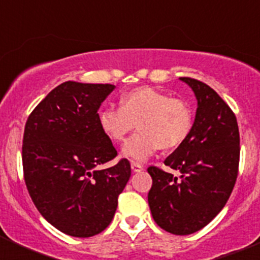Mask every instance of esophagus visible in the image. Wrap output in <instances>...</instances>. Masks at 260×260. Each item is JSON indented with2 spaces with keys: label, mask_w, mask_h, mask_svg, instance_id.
I'll return each instance as SVG.
<instances>
[{
  "label": "esophagus",
  "mask_w": 260,
  "mask_h": 260,
  "mask_svg": "<svg viewBox=\"0 0 260 260\" xmlns=\"http://www.w3.org/2000/svg\"><path fill=\"white\" fill-rule=\"evenodd\" d=\"M132 171L133 172L143 171V165H141L139 162H132Z\"/></svg>",
  "instance_id": "esophagus-1"
}]
</instances>
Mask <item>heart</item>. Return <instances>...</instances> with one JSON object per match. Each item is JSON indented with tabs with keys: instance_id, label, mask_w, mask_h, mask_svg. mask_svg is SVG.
<instances>
[{
	"instance_id": "heart-1",
	"label": "heart",
	"mask_w": 260,
	"mask_h": 260,
	"mask_svg": "<svg viewBox=\"0 0 260 260\" xmlns=\"http://www.w3.org/2000/svg\"><path fill=\"white\" fill-rule=\"evenodd\" d=\"M138 122L139 132L122 147L133 161H146L160 147L173 148L189 137L192 110L189 103L153 87H137L121 96V107L107 105L99 112V125L114 142H122Z\"/></svg>"
}]
</instances>
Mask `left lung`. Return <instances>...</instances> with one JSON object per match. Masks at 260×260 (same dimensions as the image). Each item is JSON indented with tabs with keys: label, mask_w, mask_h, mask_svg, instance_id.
<instances>
[{
	"label": "left lung",
	"mask_w": 260,
	"mask_h": 260,
	"mask_svg": "<svg viewBox=\"0 0 260 260\" xmlns=\"http://www.w3.org/2000/svg\"><path fill=\"white\" fill-rule=\"evenodd\" d=\"M189 84L198 108L189 137L164 164L180 178L150 167L152 187L148 204L156 224L177 236L201 231L228 202L238 176L240 132L229 105L210 86L180 78Z\"/></svg>",
	"instance_id": "left-lung-1"
}]
</instances>
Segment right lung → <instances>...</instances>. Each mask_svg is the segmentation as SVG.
<instances>
[{
    "instance_id": "1",
    "label": "right lung",
    "mask_w": 260,
    "mask_h": 260,
    "mask_svg": "<svg viewBox=\"0 0 260 260\" xmlns=\"http://www.w3.org/2000/svg\"><path fill=\"white\" fill-rule=\"evenodd\" d=\"M113 84L65 82L32 110L24 127L23 173L41 216L62 233L92 237L113 219L132 168L127 158L99 171L117 151L98 110Z\"/></svg>"
}]
</instances>
